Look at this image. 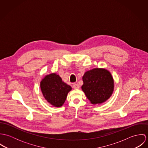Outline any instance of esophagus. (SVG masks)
Returning a JSON list of instances; mask_svg holds the SVG:
<instances>
[{"label": "esophagus", "instance_id": "1", "mask_svg": "<svg viewBox=\"0 0 148 148\" xmlns=\"http://www.w3.org/2000/svg\"><path fill=\"white\" fill-rule=\"evenodd\" d=\"M73 87L74 88V89H79L80 88V86H79V85L78 84H73Z\"/></svg>", "mask_w": 148, "mask_h": 148}]
</instances>
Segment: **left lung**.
Listing matches in <instances>:
<instances>
[{
    "instance_id": "8db88e82",
    "label": "left lung",
    "mask_w": 148,
    "mask_h": 148,
    "mask_svg": "<svg viewBox=\"0 0 148 148\" xmlns=\"http://www.w3.org/2000/svg\"><path fill=\"white\" fill-rule=\"evenodd\" d=\"M82 89L92 104L106 102L114 90V80L110 72L104 68H94L83 76Z\"/></svg>"
}]
</instances>
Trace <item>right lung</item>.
Masks as SVG:
<instances>
[{"mask_svg":"<svg viewBox=\"0 0 148 148\" xmlns=\"http://www.w3.org/2000/svg\"><path fill=\"white\" fill-rule=\"evenodd\" d=\"M40 88L45 99L55 107L63 106L68 92L72 90L71 86L55 73L47 75L42 79Z\"/></svg>","mask_w":148,"mask_h":148,"instance_id":"obj_1","label":"right lung"}]
</instances>
